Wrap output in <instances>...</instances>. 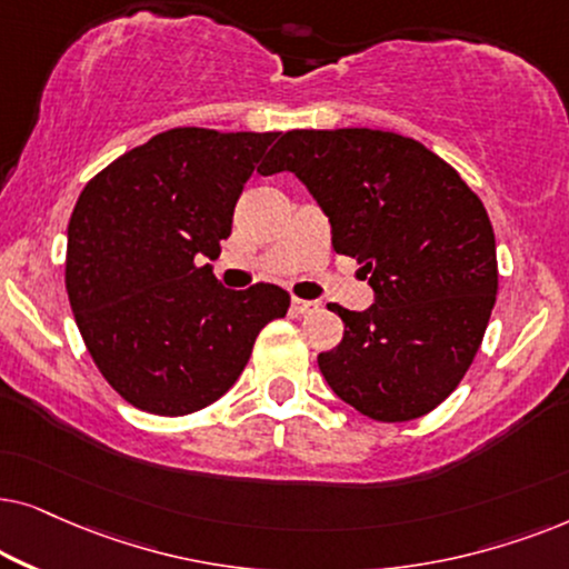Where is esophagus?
<instances>
[{
  "label": "esophagus",
  "mask_w": 569,
  "mask_h": 569,
  "mask_svg": "<svg viewBox=\"0 0 569 569\" xmlns=\"http://www.w3.org/2000/svg\"><path fill=\"white\" fill-rule=\"evenodd\" d=\"M317 309H320L317 301H307V299H293L291 301V312L293 315H312V312H317Z\"/></svg>",
  "instance_id": "obj_1"
}]
</instances>
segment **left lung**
<instances>
[{
	"label": "left lung",
	"mask_w": 569,
	"mask_h": 569,
	"mask_svg": "<svg viewBox=\"0 0 569 569\" xmlns=\"http://www.w3.org/2000/svg\"><path fill=\"white\" fill-rule=\"evenodd\" d=\"M262 177L297 173L330 221L332 249L356 257L375 305L343 320L317 356L332 392L375 421L437 408L471 367L497 299V244L483 202L421 142L396 132H280Z\"/></svg>",
	"instance_id": "8db88e82"
}]
</instances>
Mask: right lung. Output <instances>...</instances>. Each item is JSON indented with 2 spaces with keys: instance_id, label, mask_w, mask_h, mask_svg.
<instances>
[{
  "instance_id": "add662e5",
  "label": "right lung",
  "mask_w": 569,
  "mask_h": 569,
  "mask_svg": "<svg viewBox=\"0 0 569 569\" xmlns=\"http://www.w3.org/2000/svg\"><path fill=\"white\" fill-rule=\"evenodd\" d=\"M278 132L177 127L90 179L67 226V297L96 367L127 403L184 416L244 372L289 312L272 283L231 291L213 264L233 208Z\"/></svg>"
}]
</instances>
